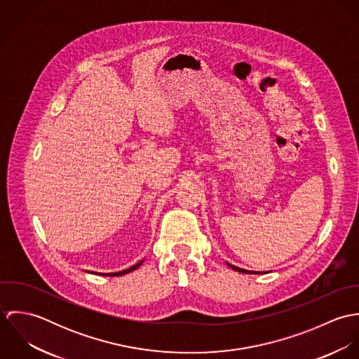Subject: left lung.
I'll use <instances>...</instances> for the list:
<instances>
[{"label":"left lung","instance_id":"1","mask_svg":"<svg viewBox=\"0 0 359 359\" xmlns=\"http://www.w3.org/2000/svg\"><path fill=\"white\" fill-rule=\"evenodd\" d=\"M226 265H228V266H231L233 271H236V272H242V273H252V275L262 273V272H258V271H249V269H243V268L235 266V265H232V264H229V262H226ZM264 273H268V271H264Z\"/></svg>","mask_w":359,"mask_h":359}]
</instances>
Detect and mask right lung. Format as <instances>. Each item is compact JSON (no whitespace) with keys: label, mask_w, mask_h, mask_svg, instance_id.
<instances>
[{"label":"right lung","mask_w":359,"mask_h":359,"mask_svg":"<svg viewBox=\"0 0 359 359\" xmlns=\"http://www.w3.org/2000/svg\"><path fill=\"white\" fill-rule=\"evenodd\" d=\"M142 262H144V259H141V261H140V262H137L135 265H133V266H130V268H127V269H124V271H118V272H110V273H98V272H91V273H98V275H103V276H121V275H126V273H128V272L135 271L137 268H140V266L142 265Z\"/></svg>","instance_id":"right-lung-1"}]
</instances>
